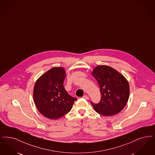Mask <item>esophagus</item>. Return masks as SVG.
I'll return each instance as SVG.
<instances>
[{"label": "esophagus", "mask_w": 155, "mask_h": 155, "mask_svg": "<svg viewBox=\"0 0 155 155\" xmlns=\"http://www.w3.org/2000/svg\"><path fill=\"white\" fill-rule=\"evenodd\" d=\"M82 98H84V99H85L86 100H89V97L87 96V95H84V96H83V97H82Z\"/></svg>", "instance_id": "esophagus-1"}]
</instances>
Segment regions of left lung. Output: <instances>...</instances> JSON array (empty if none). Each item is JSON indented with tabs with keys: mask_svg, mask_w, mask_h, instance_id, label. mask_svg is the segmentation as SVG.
Here are the masks:
<instances>
[{
	"mask_svg": "<svg viewBox=\"0 0 155 155\" xmlns=\"http://www.w3.org/2000/svg\"><path fill=\"white\" fill-rule=\"evenodd\" d=\"M99 85L101 100L91 104L94 110L104 116H112L121 111L129 97V84L117 70L107 65H99L91 73Z\"/></svg>",
	"mask_w": 155,
	"mask_h": 155,
	"instance_id": "obj_1",
	"label": "left lung"
}]
</instances>
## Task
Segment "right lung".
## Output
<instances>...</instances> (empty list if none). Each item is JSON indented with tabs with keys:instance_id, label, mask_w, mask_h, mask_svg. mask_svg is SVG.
Returning <instances> with one entry per match:
<instances>
[{
	"instance_id": "right-lung-1",
	"label": "right lung",
	"mask_w": 155,
	"mask_h": 155,
	"mask_svg": "<svg viewBox=\"0 0 155 155\" xmlns=\"http://www.w3.org/2000/svg\"><path fill=\"white\" fill-rule=\"evenodd\" d=\"M65 69L54 67L37 79L33 89V100L37 110L50 119L61 118L71 110L77 99L68 94L63 87Z\"/></svg>"
}]
</instances>
